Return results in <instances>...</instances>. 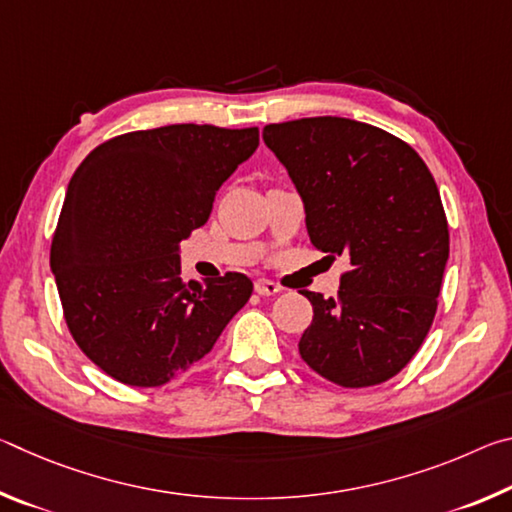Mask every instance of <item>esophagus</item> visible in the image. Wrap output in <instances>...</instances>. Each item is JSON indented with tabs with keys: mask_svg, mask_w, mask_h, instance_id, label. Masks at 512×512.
Returning <instances> with one entry per match:
<instances>
[{
	"mask_svg": "<svg viewBox=\"0 0 512 512\" xmlns=\"http://www.w3.org/2000/svg\"><path fill=\"white\" fill-rule=\"evenodd\" d=\"M255 291L259 296H275V293H280L282 287L273 280H257L255 282Z\"/></svg>",
	"mask_w": 512,
	"mask_h": 512,
	"instance_id": "34e87169",
	"label": "esophagus"
}]
</instances>
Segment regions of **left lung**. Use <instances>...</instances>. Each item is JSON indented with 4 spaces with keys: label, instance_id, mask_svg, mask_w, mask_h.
<instances>
[{
    "label": "left lung",
    "instance_id": "left-lung-1",
    "mask_svg": "<svg viewBox=\"0 0 512 512\" xmlns=\"http://www.w3.org/2000/svg\"><path fill=\"white\" fill-rule=\"evenodd\" d=\"M264 142L305 203L311 244L352 266L336 300L302 291L314 320L300 357L343 388L395 377L429 332L449 257L431 171L400 137L345 117L268 124Z\"/></svg>",
    "mask_w": 512,
    "mask_h": 512
}]
</instances>
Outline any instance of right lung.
Masks as SVG:
<instances>
[{
    "instance_id": "obj_1",
    "label": "right lung",
    "mask_w": 512,
    "mask_h": 512,
    "mask_svg": "<svg viewBox=\"0 0 512 512\" xmlns=\"http://www.w3.org/2000/svg\"><path fill=\"white\" fill-rule=\"evenodd\" d=\"M257 144V128L173 124L112 137L74 171L51 273L76 345L112 379L153 388L185 375L248 302L244 273L185 282L180 241Z\"/></svg>"
}]
</instances>
